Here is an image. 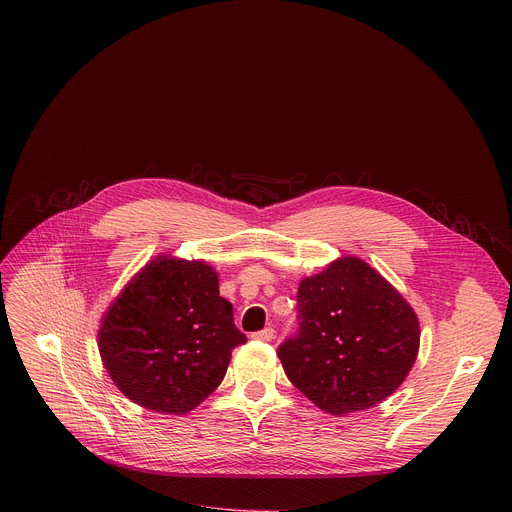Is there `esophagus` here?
<instances>
[{
    "instance_id": "34e87169",
    "label": "esophagus",
    "mask_w": 512,
    "mask_h": 512,
    "mask_svg": "<svg viewBox=\"0 0 512 512\" xmlns=\"http://www.w3.org/2000/svg\"><path fill=\"white\" fill-rule=\"evenodd\" d=\"M275 336V330L273 328H265L261 332H255L253 334V340H259V342H271Z\"/></svg>"
}]
</instances>
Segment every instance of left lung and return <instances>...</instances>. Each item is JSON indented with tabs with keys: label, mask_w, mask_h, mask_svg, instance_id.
<instances>
[{
	"label": "left lung",
	"mask_w": 512,
	"mask_h": 512,
	"mask_svg": "<svg viewBox=\"0 0 512 512\" xmlns=\"http://www.w3.org/2000/svg\"><path fill=\"white\" fill-rule=\"evenodd\" d=\"M300 334L277 356L316 407L344 417L393 395L419 352L409 302L367 261L342 255L298 287Z\"/></svg>",
	"instance_id": "obj_1"
}]
</instances>
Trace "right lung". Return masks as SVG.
I'll return each instance as SVG.
<instances>
[{
  "label": "right lung",
  "instance_id": "right-lung-1",
  "mask_svg": "<svg viewBox=\"0 0 512 512\" xmlns=\"http://www.w3.org/2000/svg\"><path fill=\"white\" fill-rule=\"evenodd\" d=\"M218 273L200 259L158 255L119 291L101 318L99 354L113 385L162 415L196 409L225 379L245 344Z\"/></svg>",
  "mask_w": 512,
  "mask_h": 512
}]
</instances>
